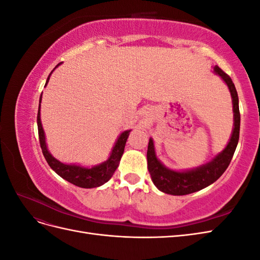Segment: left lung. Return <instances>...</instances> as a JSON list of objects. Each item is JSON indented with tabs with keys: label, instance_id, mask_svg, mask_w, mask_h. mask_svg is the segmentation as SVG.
<instances>
[{
	"label": "left lung",
	"instance_id": "left-lung-1",
	"mask_svg": "<svg viewBox=\"0 0 260 260\" xmlns=\"http://www.w3.org/2000/svg\"><path fill=\"white\" fill-rule=\"evenodd\" d=\"M214 73L221 77V79L229 88L232 96L234 128L231 139L223 151L215 156L211 161L198 168L185 171H175L165 167L156 157L154 142L152 138L149 139L147 146V169L153 183L164 193L171 195H186L198 192L217 181L231 162L240 137L241 115L239 109V96L230 76H228L218 66L214 67Z\"/></svg>",
	"mask_w": 260,
	"mask_h": 260
}]
</instances>
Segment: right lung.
I'll return each instance as SVG.
<instances>
[{
	"label": "right lung",
	"mask_w": 260,
	"mask_h": 260,
	"mask_svg": "<svg viewBox=\"0 0 260 260\" xmlns=\"http://www.w3.org/2000/svg\"><path fill=\"white\" fill-rule=\"evenodd\" d=\"M59 64L57 66H59ZM51 74H50V76H51ZM50 76L48 77V80H46L45 85L49 82ZM41 99H42V94L40 96V101H39V111H38V118H37L38 132H39V141H40V146L42 149V153L44 155L45 160L48 161L49 166L55 172H56L59 177H61L62 179L68 181V182L73 183L79 187L92 188V187L101 186L102 184L106 183L107 181L113 177L115 170L117 169L118 165H119L121 156L124 151L125 142H127V139L129 137L130 130L123 131L121 133L119 138L117 139L116 143L112 149L111 156L108 157V159L104 162L98 165V166H94L92 168H85L82 166H78V165L62 164L59 160H57L56 158H54V157L51 155V153L49 152L48 147H46L45 136H44V131L42 128L41 118H40Z\"/></svg>",
	"instance_id": "obj_1"
}]
</instances>
